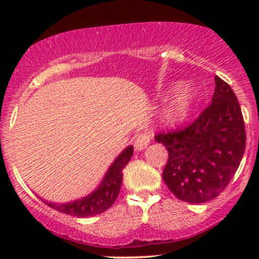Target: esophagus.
Wrapping results in <instances>:
<instances>
[{
  "label": "esophagus",
  "instance_id": "1",
  "mask_svg": "<svg viewBox=\"0 0 259 259\" xmlns=\"http://www.w3.org/2000/svg\"><path fill=\"white\" fill-rule=\"evenodd\" d=\"M150 140H151V135L148 132H144L141 134H139L136 136L135 141H134V145H135V148L138 151L144 150V148L147 147V145L150 144Z\"/></svg>",
  "mask_w": 259,
  "mask_h": 259
}]
</instances>
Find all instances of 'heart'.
I'll return each mask as SVG.
<instances>
[{
  "label": "heart",
  "mask_w": 259,
  "mask_h": 259,
  "mask_svg": "<svg viewBox=\"0 0 259 259\" xmlns=\"http://www.w3.org/2000/svg\"><path fill=\"white\" fill-rule=\"evenodd\" d=\"M173 95L175 96L174 102L167 111L165 118L170 123H179L190 113L196 100V90L187 86L184 88L183 85H177L173 89Z\"/></svg>",
  "instance_id": "b5f03b06"
}]
</instances>
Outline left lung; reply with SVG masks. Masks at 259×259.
<instances>
[{
  "instance_id": "obj_1",
  "label": "left lung",
  "mask_w": 259,
  "mask_h": 259,
  "mask_svg": "<svg viewBox=\"0 0 259 259\" xmlns=\"http://www.w3.org/2000/svg\"><path fill=\"white\" fill-rule=\"evenodd\" d=\"M212 103L186 126L154 135L168 150L163 180L178 198L204 203L218 197L241 163L246 130L230 85L215 75Z\"/></svg>"
}]
</instances>
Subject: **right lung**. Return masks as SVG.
Segmentation results:
<instances>
[{"mask_svg": "<svg viewBox=\"0 0 259 259\" xmlns=\"http://www.w3.org/2000/svg\"><path fill=\"white\" fill-rule=\"evenodd\" d=\"M133 156V146L127 147L119 154L114 163L111 165L109 170L107 171L106 177L103 178L102 184L99 189L88 197L81 200L74 201L72 203L58 204L52 202H45L47 206L56 209L57 212L64 213L73 217H92L105 212L112 207L114 201L119 195L121 181H123V169L129 163Z\"/></svg>", "mask_w": 259, "mask_h": 259, "instance_id": "obj_1", "label": "right lung"}]
</instances>
